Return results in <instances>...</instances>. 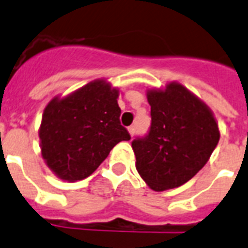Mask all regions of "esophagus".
Here are the masks:
<instances>
[{
  "mask_svg": "<svg viewBox=\"0 0 248 248\" xmlns=\"http://www.w3.org/2000/svg\"><path fill=\"white\" fill-rule=\"evenodd\" d=\"M128 132H129L130 136H132V137H133V136H134V132H136V128H134L133 125L128 126Z\"/></svg>",
  "mask_w": 248,
  "mask_h": 248,
  "instance_id": "obj_1",
  "label": "esophagus"
}]
</instances>
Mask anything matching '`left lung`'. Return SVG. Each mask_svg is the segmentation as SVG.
I'll return each instance as SVG.
<instances>
[{
  "label": "left lung",
  "mask_w": 248,
  "mask_h": 248,
  "mask_svg": "<svg viewBox=\"0 0 248 248\" xmlns=\"http://www.w3.org/2000/svg\"><path fill=\"white\" fill-rule=\"evenodd\" d=\"M151 126L132 141L136 168L155 191L184 185L208 162L220 140L212 111L178 82L147 90Z\"/></svg>",
  "instance_id": "1"
}]
</instances>
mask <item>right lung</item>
Here are the masks:
<instances>
[{"mask_svg": "<svg viewBox=\"0 0 248 248\" xmlns=\"http://www.w3.org/2000/svg\"><path fill=\"white\" fill-rule=\"evenodd\" d=\"M119 90L94 80L67 97L47 103L38 130L42 158L59 178L88 177L122 141H129L120 124Z\"/></svg>", "mask_w": 248, "mask_h": 248, "instance_id": "right-lung-1", "label": "right lung"}]
</instances>
